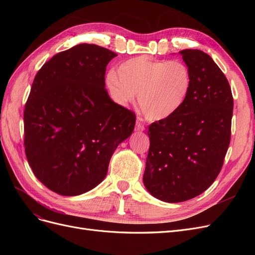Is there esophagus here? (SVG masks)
<instances>
[{"instance_id": "1", "label": "esophagus", "mask_w": 255, "mask_h": 255, "mask_svg": "<svg viewBox=\"0 0 255 255\" xmlns=\"http://www.w3.org/2000/svg\"><path fill=\"white\" fill-rule=\"evenodd\" d=\"M135 129L138 130V132H141V130L144 129V126L142 125V123L140 121H136V127H135Z\"/></svg>"}]
</instances>
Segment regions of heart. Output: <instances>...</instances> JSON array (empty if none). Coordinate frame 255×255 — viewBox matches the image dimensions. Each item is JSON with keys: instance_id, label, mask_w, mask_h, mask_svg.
Returning a JSON list of instances; mask_svg holds the SVG:
<instances>
[{"instance_id": "obj_1", "label": "heart", "mask_w": 255, "mask_h": 255, "mask_svg": "<svg viewBox=\"0 0 255 255\" xmlns=\"http://www.w3.org/2000/svg\"><path fill=\"white\" fill-rule=\"evenodd\" d=\"M192 85L189 68L181 60H156L148 56L128 59L105 80L107 94L120 106L134 101L152 121L173 116L186 101Z\"/></svg>"}]
</instances>
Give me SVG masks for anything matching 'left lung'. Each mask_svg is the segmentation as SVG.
I'll return each mask as SVG.
<instances>
[{"mask_svg":"<svg viewBox=\"0 0 255 255\" xmlns=\"http://www.w3.org/2000/svg\"><path fill=\"white\" fill-rule=\"evenodd\" d=\"M192 85L173 116L149 126L150 148L143 183L165 202H183L205 191L218 176L231 140L233 96L230 84L210 55L180 52Z\"/></svg>","mask_w":255,"mask_h":255,"instance_id":"left-lung-1","label":"left lung"}]
</instances>
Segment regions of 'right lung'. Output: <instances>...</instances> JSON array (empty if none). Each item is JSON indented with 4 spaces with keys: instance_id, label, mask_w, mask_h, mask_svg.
Returning a JSON list of instances; mask_svg holds the SVG:
<instances>
[{
    "instance_id": "right-lung-1",
    "label": "right lung",
    "mask_w": 255,
    "mask_h": 255,
    "mask_svg": "<svg viewBox=\"0 0 255 255\" xmlns=\"http://www.w3.org/2000/svg\"><path fill=\"white\" fill-rule=\"evenodd\" d=\"M115 52L82 43L57 53L37 72L24 109L28 164L44 186L61 196L101 183L120 142L133 133L135 114L105 88Z\"/></svg>"
}]
</instances>
